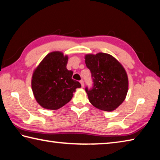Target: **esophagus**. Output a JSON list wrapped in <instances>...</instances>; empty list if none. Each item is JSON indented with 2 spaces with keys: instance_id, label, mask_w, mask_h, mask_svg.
Segmentation results:
<instances>
[{
  "instance_id": "esophagus-1",
  "label": "esophagus",
  "mask_w": 160,
  "mask_h": 160,
  "mask_svg": "<svg viewBox=\"0 0 160 160\" xmlns=\"http://www.w3.org/2000/svg\"><path fill=\"white\" fill-rule=\"evenodd\" d=\"M80 83H81V85H82V87L83 88V86H84V83H83V80H81L80 81Z\"/></svg>"
}]
</instances>
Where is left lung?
<instances>
[{"label":"left lung","instance_id":"obj_1","mask_svg":"<svg viewBox=\"0 0 160 160\" xmlns=\"http://www.w3.org/2000/svg\"><path fill=\"white\" fill-rule=\"evenodd\" d=\"M84 59L94 82L91 90L86 88L89 101L100 110H116L124 101L128 90L124 67L112 55L105 52L89 53Z\"/></svg>","mask_w":160,"mask_h":160}]
</instances>
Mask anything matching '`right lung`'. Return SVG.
Wrapping results in <instances>:
<instances>
[{"instance_id":"right-lung-1","label":"right lung","mask_w":160,"mask_h":160,"mask_svg":"<svg viewBox=\"0 0 160 160\" xmlns=\"http://www.w3.org/2000/svg\"><path fill=\"white\" fill-rule=\"evenodd\" d=\"M68 55L61 51L49 52L33 70L32 89L39 105L56 110L68 103L79 82L72 78L73 72L67 69Z\"/></svg>"}]
</instances>
